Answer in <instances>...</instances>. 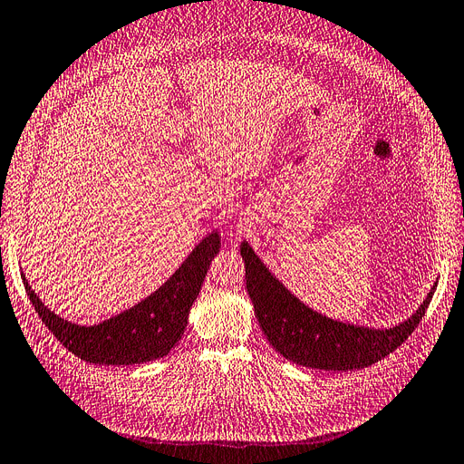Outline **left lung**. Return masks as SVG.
Segmentation results:
<instances>
[{"instance_id": "left-lung-1", "label": "left lung", "mask_w": 464, "mask_h": 464, "mask_svg": "<svg viewBox=\"0 0 464 464\" xmlns=\"http://www.w3.org/2000/svg\"><path fill=\"white\" fill-rule=\"evenodd\" d=\"M246 263V287L255 316L276 352L324 372H350L377 363L411 335L429 308L436 284L410 320L391 329H372L331 320L314 312L268 272L247 242L239 246Z\"/></svg>"}]
</instances>
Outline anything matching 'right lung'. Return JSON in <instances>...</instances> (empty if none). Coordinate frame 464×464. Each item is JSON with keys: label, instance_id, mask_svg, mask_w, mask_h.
Here are the masks:
<instances>
[{"label": "right lung", "instance_id": "1", "mask_svg": "<svg viewBox=\"0 0 464 464\" xmlns=\"http://www.w3.org/2000/svg\"><path fill=\"white\" fill-rule=\"evenodd\" d=\"M218 249L220 236L211 232L158 291L97 325H78L57 316L32 291L24 276L23 282L42 322L73 356L99 365H133L168 356L179 343Z\"/></svg>", "mask_w": 464, "mask_h": 464}]
</instances>
